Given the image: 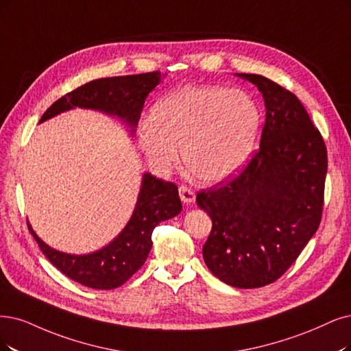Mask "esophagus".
Returning <instances> with one entry per match:
<instances>
[{"instance_id":"esophagus-1","label":"esophagus","mask_w":351,"mask_h":351,"mask_svg":"<svg viewBox=\"0 0 351 351\" xmlns=\"http://www.w3.org/2000/svg\"><path fill=\"white\" fill-rule=\"evenodd\" d=\"M179 197L184 201V204H192L193 201H195V192L185 185H180L179 186Z\"/></svg>"}]
</instances>
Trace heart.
Returning a JSON list of instances; mask_svg holds the SVG:
<instances>
[{"label": "heart", "instance_id": "1", "mask_svg": "<svg viewBox=\"0 0 351 351\" xmlns=\"http://www.w3.org/2000/svg\"><path fill=\"white\" fill-rule=\"evenodd\" d=\"M261 110L240 89L188 85L154 104L138 128V145L159 172L179 158L204 182H221L247 162L261 128Z\"/></svg>", "mask_w": 351, "mask_h": 351}]
</instances>
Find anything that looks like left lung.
Wrapping results in <instances>:
<instances>
[{
  "label": "left lung",
  "instance_id": "left-lung-1",
  "mask_svg": "<svg viewBox=\"0 0 351 351\" xmlns=\"http://www.w3.org/2000/svg\"><path fill=\"white\" fill-rule=\"evenodd\" d=\"M261 90L266 120L261 149L226 185L198 192L213 219L205 265L230 287L278 280L321 223L327 147L301 101L262 75L237 73Z\"/></svg>",
  "mask_w": 351,
  "mask_h": 351
}]
</instances>
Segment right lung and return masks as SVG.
<instances>
[{"instance_id":"obj_1","label":"right lung","mask_w":351,"mask_h":351,"mask_svg":"<svg viewBox=\"0 0 351 351\" xmlns=\"http://www.w3.org/2000/svg\"><path fill=\"white\" fill-rule=\"evenodd\" d=\"M160 80L162 73L156 71L90 81L51 104L42 115L40 123L80 107L119 117L133 134L145 101ZM180 211L182 202L178 186L145 173L132 218L120 234L98 252L80 256L58 252L38 239L30 224L29 230L49 262L63 275L93 289H114L121 287L145 265L153 244L154 227L176 217Z\"/></svg>"}]
</instances>
